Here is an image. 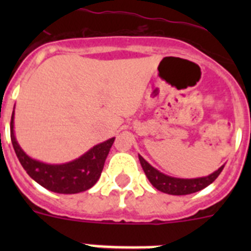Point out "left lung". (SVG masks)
Here are the masks:
<instances>
[{
  "instance_id": "1",
  "label": "left lung",
  "mask_w": 251,
  "mask_h": 251,
  "mask_svg": "<svg viewBox=\"0 0 251 251\" xmlns=\"http://www.w3.org/2000/svg\"><path fill=\"white\" fill-rule=\"evenodd\" d=\"M138 158L148 181L152 183L153 187L157 188L158 191L165 192V194L168 195H175V196L194 194V192L200 191L202 188L207 187L219 177L221 171L225 167V165H223L220 168H217L215 172H212L208 176L197 177V178H178V177H172L162 174L161 171L150 165L141 154H138Z\"/></svg>"
}]
</instances>
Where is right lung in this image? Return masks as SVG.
<instances>
[{"label":"right lung","instance_id":"right-lung-1","mask_svg":"<svg viewBox=\"0 0 251 251\" xmlns=\"http://www.w3.org/2000/svg\"><path fill=\"white\" fill-rule=\"evenodd\" d=\"M13 119H15V110L11 117V142L13 150L16 152V156L22 167L25 168L28 176L39 185L56 194H79L89 190L98 182L103 171L104 162L115 139L114 137L94 146L88 152L81 154L79 158L60 165H50L31 158L20 147L19 142L15 137Z\"/></svg>","mask_w":251,"mask_h":251}]
</instances>
